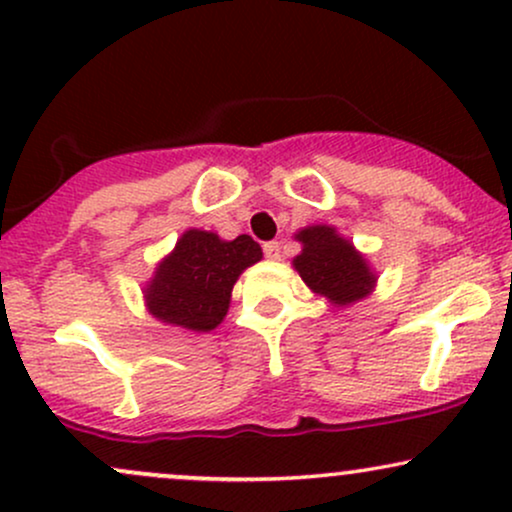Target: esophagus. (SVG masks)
I'll list each match as a JSON object with an SVG mask.
<instances>
[{
  "label": "esophagus",
  "instance_id": "34e87169",
  "mask_svg": "<svg viewBox=\"0 0 512 512\" xmlns=\"http://www.w3.org/2000/svg\"><path fill=\"white\" fill-rule=\"evenodd\" d=\"M264 257H267V260H272V262L281 260V248H279V243H276V240H272V243H264Z\"/></svg>",
  "mask_w": 512,
  "mask_h": 512
}]
</instances>
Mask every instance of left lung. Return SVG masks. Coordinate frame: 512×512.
<instances>
[{
	"label": "left lung",
	"instance_id": "1",
	"mask_svg": "<svg viewBox=\"0 0 512 512\" xmlns=\"http://www.w3.org/2000/svg\"><path fill=\"white\" fill-rule=\"evenodd\" d=\"M293 238L303 245L301 255L293 257V269L315 296L327 298L334 308H346L375 291L378 274L368 257L330 223L305 226Z\"/></svg>",
	"mask_w": 512,
	"mask_h": 512
}]
</instances>
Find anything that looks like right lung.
Here are the masks:
<instances>
[{
  "mask_svg": "<svg viewBox=\"0 0 512 512\" xmlns=\"http://www.w3.org/2000/svg\"><path fill=\"white\" fill-rule=\"evenodd\" d=\"M260 260L262 248L250 236L223 240L214 231L187 228L146 281V310L182 330H216L228 313L238 276Z\"/></svg>",
  "mask_w": 512,
  "mask_h": 512,
  "instance_id": "1",
  "label": "right lung"
}]
</instances>
